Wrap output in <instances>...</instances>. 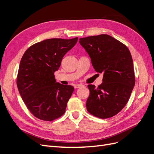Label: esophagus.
<instances>
[{"label":"esophagus","mask_w":154,"mask_h":154,"mask_svg":"<svg viewBox=\"0 0 154 154\" xmlns=\"http://www.w3.org/2000/svg\"><path fill=\"white\" fill-rule=\"evenodd\" d=\"M83 85H82V84H77V85H74V88H80L81 87H82Z\"/></svg>","instance_id":"1"}]
</instances>
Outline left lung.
<instances>
[{
	"mask_svg": "<svg viewBox=\"0 0 154 154\" xmlns=\"http://www.w3.org/2000/svg\"><path fill=\"white\" fill-rule=\"evenodd\" d=\"M79 42L89 54L95 71L103 74V82L97 88L88 85L87 111L101 119L113 117L128 103L136 82L130 51L122 42L105 34L82 38Z\"/></svg>",
	"mask_w": 154,
	"mask_h": 154,
	"instance_id": "1",
	"label": "left lung"
}]
</instances>
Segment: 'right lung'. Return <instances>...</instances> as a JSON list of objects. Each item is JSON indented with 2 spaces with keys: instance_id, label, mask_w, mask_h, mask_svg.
<instances>
[{
  "instance_id": "obj_1",
  "label": "right lung",
  "mask_w": 154,
  "mask_h": 154,
  "mask_svg": "<svg viewBox=\"0 0 154 154\" xmlns=\"http://www.w3.org/2000/svg\"><path fill=\"white\" fill-rule=\"evenodd\" d=\"M77 41L78 37L47 39L30 46L22 56L17 85L27 109L36 118L52 122L66 112L74 88L56 83L54 74Z\"/></svg>"
}]
</instances>
